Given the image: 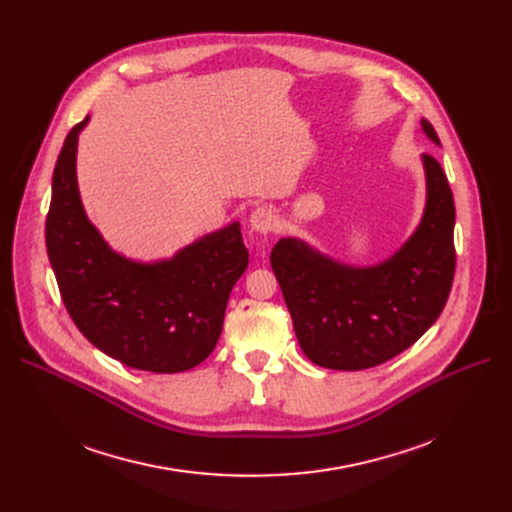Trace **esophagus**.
I'll return each instance as SVG.
<instances>
[{
	"label": "esophagus",
	"mask_w": 512,
	"mask_h": 512,
	"mask_svg": "<svg viewBox=\"0 0 512 512\" xmlns=\"http://www.w3.org/2000/svg\"><path fill=\"white\" fill-rule=\"evenodd\" d=\"M249 224H251V230L261 232V234H267V232L276 230L278 218H276V213H274L270 207H257V209L251 211Z\"/></svg>",
	"instance_id": "esophagus-1"
}]
</instances>
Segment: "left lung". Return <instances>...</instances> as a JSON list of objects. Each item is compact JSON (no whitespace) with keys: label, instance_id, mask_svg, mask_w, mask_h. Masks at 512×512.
<instances>
[{"label":"left lung","instance_id":"left-lung-1","mask_svg":"<svg viewBox=\"0 0 512 512\" xmlns=\"http://www.w3.org/2000/svg\"><path fill=\"white\" fill-rule=\"evenodd\" d=\"M429 141L434 126L421 118ZM425 209L392 257L357 267L319 253L301 238H280L272 270L294 332L319 367L359 371L407 351L440 317L454 278V199L438 159L423 153Z\"/></svg>","mask_w":512,"mask_h":512}]
</instances>
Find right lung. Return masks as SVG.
<instances>
[{
  "instance_id": "add662e5",
  "label": "right lung",
  "mask_w": 512,
  "mask_h": 512,
  "mask_svg": "<svg viewBox=\"0 0 512 512\" xmlns=\"http://www.w3.org/2000/svg\"><path fill=\"white\" fill-rule=\"evenodd\" d=\"M87 122L89 116L64 141L45 222L62 301L107 357L153 373L193 369L218 344L232 286L249 265L240 224L191 242L172 259L143 263L116 253L89 222L78 193L76 147Z\"/></svg>"
}]
</instances>
